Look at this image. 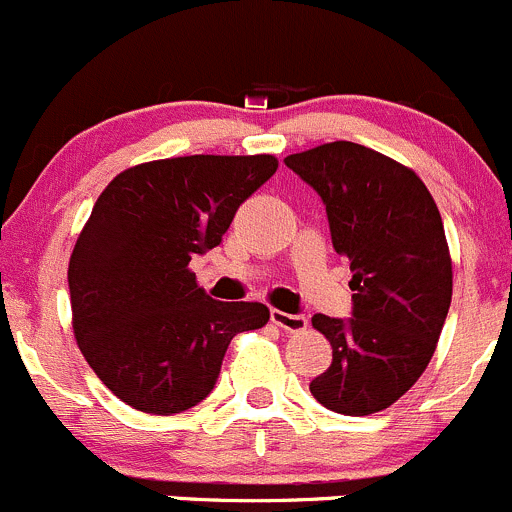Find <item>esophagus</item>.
<instances>
[{
	"label": "esophagus",
	"instance_id": "34e87169",
	"mask_svg": "<svg viewBox=\"0 0 512 512\" xmlns=\"http://www.w3.org/2000/svg\"><path fill=\"white\" fill-rule=\"evenodd\" d=\"M271 323L273 326L283 328V331H288V333H298L308 326V318L301 316V313H286V311H278V308H273Z\"/></svg>",
	"mask_w": 512,
	"mask_h": 512
}]
</instances>
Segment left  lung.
Instances as JSON below:
<instances>
[{
  "mask_svg": "<svg viewBox=\"0 0 512 512\" xmlns=\"http://www.w3.org/2000/svg\"><path fill=\"white\" fill-rule=\"evenodd\" d=\"M283 161L323 199L333 249L353 271V318H311L333 348L311 393L328 411L371 416L421 378L443 331L453 296L443 219L416 171L368 146L331 141Z\"/></svg>",
  "mask_w": 512,
  "mask_h": 512,
  "instance_id": "1",
  "label": "left lung"
}]
</instances>
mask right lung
Wrapping results in <instances>:
<instances>
[{
	"label": "right lung",
	"mask_w": 512,
	"mask_h": 512,
	"mask_svg": "<svg viewBox=\"0 0 512 512\" xmlns=\"http://www.w3.org/2000/svg\"><path fill=\"white\" fill-rule=\"evenodd\" d=\"M276 156H176L109 181L69 258L79 351L116 398L151 416L189 411L216 386L231 338L268 308L214 301L189 261L221 244Z\"/></svg>",
	"instance_id": "obj_1"
}]
</instances>
